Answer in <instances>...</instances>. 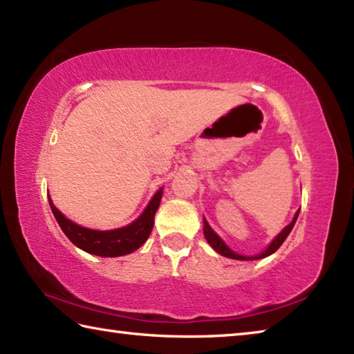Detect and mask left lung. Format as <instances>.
<instances>
[{"instance_id": "obj_1", "label": "left lung", "mask_w": 354, "mask_h": 354, "mask_svg": "<svg viewBox=\"0 0 354 354\" xmlns=\"http://www.w3.org/2000/svg\"><path fill=\"white\" fill-rule=\"evenodd\" d=\"M298 214H299V211L297 212V215L295 217H293V220L290 221V225H287L283 231L279 232V234L277 236V239H274V241L268 245V248L263 251V253H261V254H257V256H251V257H248V256H241V254H237V253H234V251H231L230 248L226 247L225 245V242L221 241V239L215 234V232L211 230V226L207 225V221L205 220V237H206V241L209 242V245H211V247L217 251V253H220L221 256H226V257H231V259H239V261H250V259H262V257H267V256H270V254H273L274 251H277L281 245H283V242L286 241L287 239V236L290 234V231H292V227H293V225H295V221H297V218H298Z\"/></svg>"}]
</instances>
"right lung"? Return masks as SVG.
Here are the masks:
<instances>
[{
  "mask_svg": "<svg viewBox=\"0 0 354 354\" xmlns=\"http://www.w3.org/2000/svg\"><path fill=\"white\" fill-rule=\"evenodd\" d=\"M160 196H162V190H158L139 218L128 226L118 227V230L112 231H95L88 230V227H82L73 223V221H70L68 218H65L62 212H59L56 206L53 205L51 198L50 206L59 226H61V230L64 231V234L67 236L71 243H75L77 248L87 251V253L91 254L117 257L133 253V251H136L145 243L148 236L151 234L154 225V214L159 207Z\"/></svg>",
  "mask_w": 354,
  "mask_h": 354,
  "instance_id": "obj_1",
  "label": "right lung"
}]
</instances>
